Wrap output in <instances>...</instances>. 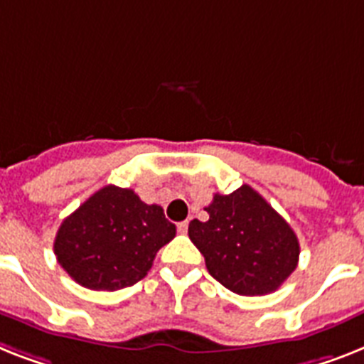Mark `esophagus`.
<instances>
[{"mask_svg":"<svg viewBox=\"0 0 364 364\" xmlns=\"http://www.w3.org/2000/svg\"><path fill=\"white\" fill-rule=\"evenodd\" d=\"M187 230H188V220H183V223L177 224V232L183 233V235L187 233Z\"/></svg>","mask_w":364,"mask_h":364,"instance_id":"1","label":"esophagus"}]
</instances>
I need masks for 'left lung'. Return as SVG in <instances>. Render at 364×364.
I'll use <instances>...</instances> for the list:
<instances>
[{"mask_svg":"<svg viewBox=\"0 0 364 364\" xmlns=\"http://www.w3.org/2000/svg\"><path fill=\"white\" fill-rule=\"evenodd\" d=\"M205 211L209 220H191L188 237L224 288L265 295L294 273L299 262L297 235L252 187L215 194Z\"/></svg>","mask_w":364,"mask_h":364,"instance_id":"8db88e82","label":"left lung"}]
</instances>
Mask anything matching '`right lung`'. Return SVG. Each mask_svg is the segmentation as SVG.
Instances as JSON below:
<instances>
[{
  "label": "right lung",
  "mask_w": 364,
  "mask_h": 364,
  "mask_svg": "<svg viewBox=\"0 0 364 364\" xmlns=\"http://www.w3.org/2000/svg\"><path fill=\"white\" fill-rule=\"evenodd\" d=\"M173 237L176 224L161 205H147L131 188L106 185L61 223L54 252L78 284L115 291L144 279Z\"/></svg>",
  "instance_id": "obj_1"
}]
</instances>
